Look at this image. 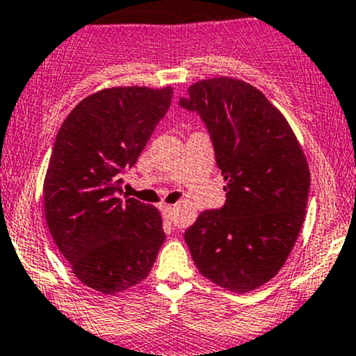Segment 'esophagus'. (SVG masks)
Listing matches in <instances>:
<instances>
[{
    "mask_svg": "<svg viewBox=\"0 0 356 356\" xmlns=\"http://www.w3.org/2000/svg\"><path fill=\"white\" fill-rule=\"evenodd\" d=\"M162 211H163V216H165L167 222H172V220H174V208L162 207Z\"/></svg>",
    "mask_w": 356,
    "mask_h": 356,
    "instance_id": "esophagus-1",
    "label": "esophagus"
}]
</instances>
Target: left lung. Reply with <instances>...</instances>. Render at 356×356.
<instances>
[{
  "label": "left lung",
  "instance_id": "left-lung-1",
  "mask_svg": "<svg viewBox=\"0 0 356 356\" xmlns=\"http://www.w3.org/2000/svg\"><path fill=\"white\" fill-rule=\"evenodd\" d=\"M179 106L200 115L227 181L225 204L201 213L186 244L201 275L245 293L282 269L297 241L310 189L304 152L282 112L245 81H197Z\"/></svg>",
  "mask_w": 356,
  "mask_h": 356
}]
</instances>
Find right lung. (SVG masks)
<instances>
[{"mask_svg": "<svg viewBox=\"0 0 356 356\" xmlns=\"http://www.w3.org/2000/svg\"><path fill=\"white\" fill-rule=\"evenodd\" d=\"M174 90L106 88L81 100L56 136L44 209L56 245L81 283L112 295L148 276L165 241L159 209L122 194Z\"/></svg>", "mask_w": 356, "mask_h": 356, "instance_id": "1", "label": "right lung"}]
</instances>
